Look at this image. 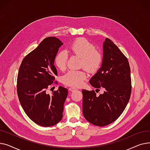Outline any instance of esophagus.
<instances>
[{"label": "esophagus", "instance_id": "34e87169", "mask_svg": "<svg viewBox=\"0 0 150 150\" xmlns=\"http://www.w3.org/2000/svg\"><path fill=\"white\" fill-rule=\"evenodd\" d=\"M69 91H71V92H74V91H76V90H77V88H76L73 87V86H72V87H70V88H69Z\"/></svg>", "mask_w": 150, "mask_h": 150}]
</instances>
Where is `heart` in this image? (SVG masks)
Masks as SVG:
<instances>
[{
  "instance_id": "b5f03b06",
  "label": "heart",
  "mask_w": 150,
  "mask_h": 150,
  "mask_svg": "<svg viewBox=\"0 0 150 150\" xmlns=\"http://www.w3.org/2000/svg\"><path fill=\"white\" fill-rule=\"evenodd\" d=\"M69 52L81 58L80 66L83 67L89 72H95L100 67L103 61V54L92 42L85 38H79L71 44ZM67 54L66 51H59L55 56L54 64L59 70H63L66 67ZM84 70H70L62 76V83L73 87H79L83 84L86 78Z\"/></svg>"
}]
</instances>
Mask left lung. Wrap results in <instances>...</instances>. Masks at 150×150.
<instances>
[{"instance_id":"1","label":"left lung","mask_w":150,"mask_h":150,"mask_svg":"<svg viewBox=\"0 0 150 150\" xmlns=\"http://www.w3.org/2000/svg\"><path fill=\"white\" fill-rule=\"evenodd\" d=\"M101 67L89 80L95 88H103L96 96L93 90H83V113L91 123L105 127L115 121L127 106L131 93L129 62L118 47L109 38L103 42Z\"/></svg>"}]
</instances>
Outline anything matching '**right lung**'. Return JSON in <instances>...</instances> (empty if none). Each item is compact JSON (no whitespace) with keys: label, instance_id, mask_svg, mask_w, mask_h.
Wrapping results in <instances>:
<instances>
[{"label":"right lung","instance_id":"obj_1","mask_svg":"<svg viewBox=\"0 0 150 150\" xmlns=\"http://www.w3.org/2000/svg\"><path fill=\"white\" fill-rule=\"evenodd\" d=\"M62 44L57 38H45L24 57L18 72L17 92L21 105L31 120L44 127L61 121L68 94L62 86L52 95L46 93L58 75L54 60Z\"/></svg>","mask_w":150,"mask_h":150}]
</instances>
